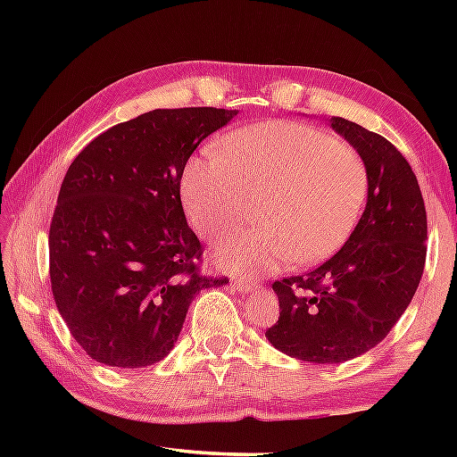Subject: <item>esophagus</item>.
Masks as SVG:
<instances>
[{
  "mask_svg": "<svg viewBox=\"0 0 457 457\" xmlns=\"http://www.w3.org/2000/svg\"><path fill=\"white\" fill-rule=\"evenodd\" d=\"M231 286H234V288H237V290H242V292H247V290H252L253 286H256V280H252V278H234V280H231Z\"/></svg>",
  "mask_w": 457,
  "mask_h": 457,
  "instance_id": "obj_1",
  "label": "esophagus"
}]
</instances>
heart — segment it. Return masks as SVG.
<instances>
[{"mask_svg":"<svg viewBox=\"0 0 457 457\" xmlns=\"http://www.w3.org/2000/svg\"><path fill=\"white\" fill-rule=\"evenodd\" d=\"M220 151L199 153L183 169L181 199L197 234L215 242L262 204V226L218 247L221 266L319 264L349 242L369 195L367 163L349 145L303 122L266 120L226 135Z\"/></svg>","mask_w":457,"mask_h":457,"instance_id":"heart-1","label":"heart"}]
</instances>
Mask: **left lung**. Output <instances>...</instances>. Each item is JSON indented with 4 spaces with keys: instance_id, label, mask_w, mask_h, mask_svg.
<instances>
[{
    "instance_id": "8db88e82",
    "label": "left lung",
    "mask_w": 457,
    "mask_h": 457,
    "mask_svg": "<svg viewBox=\"0 0 457 457\" xmlns=\"http://www.w3.org/2000/svg\"><path fill=\"white\" fill-rule=\"evenodd\" d=\"M369 169L367 207L340 250L303 276L276 280L280 316L266 337L288 357L345 362L389 335L425 266L428 215L411 165L385 137L332 117Z\"/></svg>"
}]
</instances>
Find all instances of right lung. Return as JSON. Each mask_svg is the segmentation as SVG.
Instances as JSON below:
<instances>
[{"label":"right lung","instance_id":"add662e5","mask_svg":"<svg viewBox=\"0 0 457 457\" xmlns=\"http://www.w3.org/2000/svg\"><path fill=\"white\" fill-rule=\"evenodd\" d=\"M237 111L157 108L98 135L68 167L50 223L58 312L90 359L138 369L173 349L191 300L228 278L201 274L181 177Z\"/></svg>","mask_w":457,"mask_h":457}]
</instances>
